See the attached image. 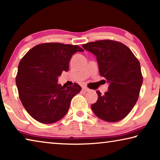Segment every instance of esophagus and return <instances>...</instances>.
Returning <instances> with one entry per match:
<instances>
[{"instance_id":"1","label":"esophagus","mask_w":160,"mask_h":160,"mask_svg":"<svg viewBox=\"0 0 160 160\" xmlns=\"http://www.w3.org/2000/svg\"><path fill=\"white\" fill-rule=\"evenodd\" d=\"M82 90H84V91H85V92H89V91H90V90L89 89V88H86V87H83V88H82Z\"/></svg>"}]
</instances>
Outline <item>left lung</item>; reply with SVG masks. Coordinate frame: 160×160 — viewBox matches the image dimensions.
I'll return each instance as SVG.
<instances>
[{
  "mask_svg": "<svg viewBox=\"0 0 160 160\" xmlns=\"http://www.w3.org/2000/svg\"><path fill=\"white\" fill-rule=\"evenodd\" d=\"M82 47L96 57L100 75L108 83L104 95L96 91L98 98L91 105L92 111L108 122L122 120L139 98L143 82L139 60L126 45L112 40L89 42Z\"/></svg>",
  "mask_w": 160,
  "mask_h": 160,
  "instance_id": "left-lung-1",
  "label": "left lung"
}]
</instances>
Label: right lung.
<instances>
[{
  "label": "right lung",
  "instance_id": "right-lung-1",
  "mask_svg": "<svg viewBox=\"0 0 160 160\" xmlns=\"http://www.w3.org/2000/svg\"><path fill=\"white\" fill-rule=\"evenodd\" d=\"M84 52L77 45L44 43L30 49L21 59L16 78L19 98L28 113L39 122L52 123L68 113L71 100L81 87L62 86L58 78L68 72L76 52Z\"/></svg>",
  "mask_w": 160,
  "mask_h": 160
}]
</instances>
